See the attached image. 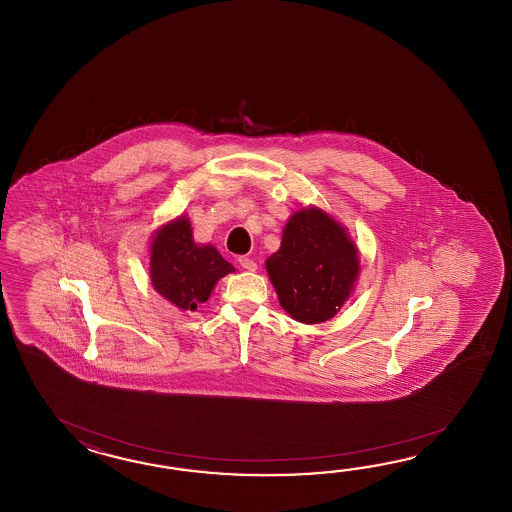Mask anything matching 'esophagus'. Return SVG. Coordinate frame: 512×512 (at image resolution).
Listing matches in <instances>:
<instances>
[{"label":"esophagus","instance_id":"obj_1","mask_svg":"<svg viewBox=\"0 0 512 512\" xmlns=\"http://www.w3.org/2000/svg\"><path fill=\"white\" fill-rule=\"evenodd\" d=\"M238 261H240L241 267L245 269V271H251L254 272L256 269H258V265H256V261L252 260V258H247V256H240L238 258Z\"/></svg>","mask_w":512,"mask_h":512}]
</instances>
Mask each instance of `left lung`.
Masks as SVG:
<instances>
[{
    "label": "left lung",
    "instance_id": "1",
    "mask_svg": "<svg viewBox=\"0 0 512 512\" xmlns=\"http://www.w3.org/2000/svg\"><path fill=\"white\" fill-rule=\"evenodd\" d=\"M265 269L287 315L302 324H322L355 291L359 249L340 221L309 205L291 214L280 249L267 258Z\"/></svg>",
    "mask_w": 512,
    "mask_h": 512
}]
</instances>
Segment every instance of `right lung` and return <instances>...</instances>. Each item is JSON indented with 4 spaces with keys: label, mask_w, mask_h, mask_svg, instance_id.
I'll return each mask as SVG.
<instances>
[{
    "label": "right lung",
    "mask_w": 512,
    "mask_h": 512,
    "mask_svg": "<svg viewBox=\"0 0 512 512\" xmlns=\"http://www.w3.org/2000/svg\"><path fill=\"white\" fill-rule=\"evenodd\" d=\"M236 269L214 245L196 243L190 219L181 214L153 232L150 280L153 289L181 311H196L216 283Z\"/></svg>",
    "instance_id": "1"
}]
</instances>
